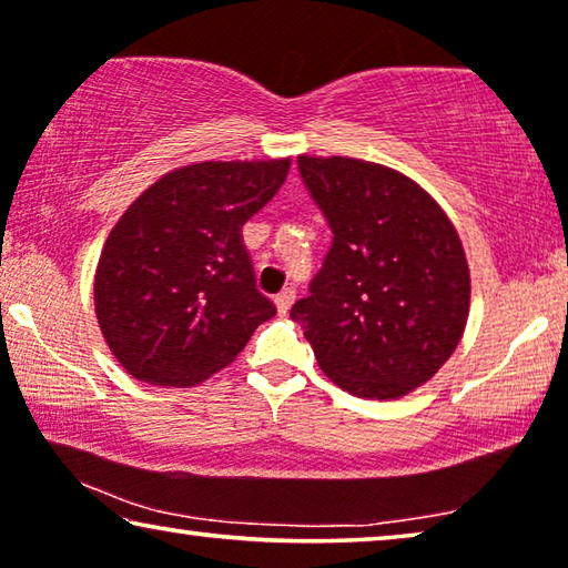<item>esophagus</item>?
Segmentation results:
<instances>
[{
  "label": "esophagus",
  "instance_id": "obj_1",
  "mask_svg": "<svg viewBox=\"0 0 568 568\" xmlns=\"http://www.w3.org/2000/svg\"><path fill=\"white\" fill-rule=\"evenodd\" d=\"M293 301H295V293L291 291V287H285V291L277 293V295H275V306H277V314L285 316L287 311H291Z\"/></svg>",
  "mask_w": 568,
  "mask_h": 568
}]
</instances>
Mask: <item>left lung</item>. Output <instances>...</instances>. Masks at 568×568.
<instances>
[{
    "mask_svg": "<svg viewBox=\"0 0 568 568\" xmlns=\"http://www.w3.org/2000/svg\"><path fill=\"white\" fill-rule=\"evenodd\" d=\"M298 170L334 239L291 318L342 390L378 402L412 394L466 329L470 273L458 231L390 166L301 154Z\"/></svg>",
    "mask_w": 568,
    "mask_h": 568,
    "instance_id": "left-lung-1",
    "label": "left lung"
}]
</instances>
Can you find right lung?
Wrapping results in <instances>:
<instances>
[{
  "instance_id": "obj_1",
  "label": "right lung",
  "mask_w": 568,
  "mask_h": 568,
  "mask_svg": "<svg viewBox=\"0 0 568 568\" xmlns=\"http://www.w3.org/2000/svg\"><path fill=\"white\" fill-rule=\"evenodd\" d=\"M287 170L291 156L187 164L125 207L102 246L94 314L128 375L197 386L275 316L254 283L242 226L273 201Z\"/></svg>"
}]
</instances>
